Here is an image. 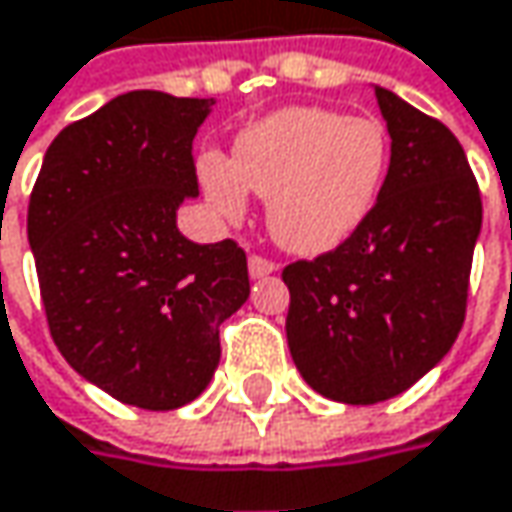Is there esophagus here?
<instances>
[{
  "label": "esophagus",
  "instance_id": "esophagus-1",
  "mask_svg": "<svg viewBox=\"0 0 512 512\" xmlns=\"http://www.w3.org/2000/svg\"><path fill=\"white\" fill-rule=\"evenodd\" d=\"M275 269H278V263H275V260H269V257H263V255L249 257V275H252V278H266V275H272Z\"/></svg>",
  "mask_w": 512,
  "mask_h": 512
}]
</instances>
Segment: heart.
<instances>
[{"instance_id": "b5f03b06", "label": "heart", "mask_w": 512, "mask_h": 512, "mask_svg": "<svg viewBox=\"0 0 512 512\" xmlns=\"http://www.w3.org/2000/svg\"><path fill=\"white\" fill-rule=\"evenodd\" d=\"M388 162L391 141L374 118L289 106L243 130L231 162L202 156L199 176L223 217L237 220L252 188L269 199V228L284 249L321 255L368 220Z\"/></svg>"}]
</instances>
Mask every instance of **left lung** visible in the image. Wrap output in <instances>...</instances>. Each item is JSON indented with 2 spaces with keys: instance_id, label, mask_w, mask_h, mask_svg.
<instances>
[{
  "instance_id": "obj_1",
  "label": "left lung",
  "mask_w": 512,
  "mask_h": 512,
  "mask_svg": "<svg viewBox=\"0 0 512 512\" xmlns=\"http://www.w3.org/2000/svg\"><path fill=\"white\" fill-rule=\"evenodd\" d=\"M391 165L345 243L284 269L286 342L327 400L374 406L411 388L455 345L466 316L481 191L446 124L376 86Z\"/></svg>"
}]
</instances>
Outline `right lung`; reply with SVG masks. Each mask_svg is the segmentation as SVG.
Returning <instances> with one entry per match:
<instances>
[{"instance_id":"right-lung-1","label":"right lung","mask_w":512,"mask_h":512,"mask_svg":"<svg viewBox=\"0 0 512 512\" xmlns=\"http://www.w3.org/2000/svg\"><path fill=\"white\" fill-rule=\"evenodd\" d=\"M211 98L138 89L51 141L28 202L48 330L109 397L147 411L196 400L220 324L249 298L234 240L191 243L176 208L199 194L194 136Z\"/></svg>"}]
</instances>
